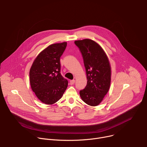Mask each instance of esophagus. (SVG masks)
I'll list each match as a JSON object with an SVG mask.
<instances>
[{"instance_id": "34e87169", "label": "esophagus", "mask_w": 147, "mask_h": 147, "mask_svg": "<svg viewBox=\"0 0 147 147\" xmlns=\"http://www.w3.org/2000/svg\"><path fill=\"white\" fill-rule=\"evenodd\" d=\"M74 83H75V80H70V85H73Z\"/></svg>"}]
</instances>
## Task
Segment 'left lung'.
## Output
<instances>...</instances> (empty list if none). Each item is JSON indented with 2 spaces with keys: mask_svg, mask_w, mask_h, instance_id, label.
Masks as SVG:
<instances>
[{
  "mask_svg": "<svg viewBox=\"0 0 147 147\" xmlns=\"http://www.w3.org/2000/svg\"><path fill=\"white\" fill-rule=\"evenodd\" d=\"M80 49L86 68L87 84L80 91L81 99L95 107L102 101L111 85V67L108 57L102 47L90 39L74 41Z\"/></svg>",
  "mask_w": 147,
  "mask_h": 147,
  "instance_id": "left-lung-1",
  "label": "left lung"
}]
</instances>
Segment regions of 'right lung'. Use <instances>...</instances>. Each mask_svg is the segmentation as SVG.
Instances as JSON below:
<instances>
[{
	"instance_id": "obj_1",
	"label": "right lung",
	"mask_w": 147,
	"mask_h": 147,
	"mask_svg": "<svg viewBox=\"0 0 147 147\" xmlns=\"http://www.w3.org/2000/svg\"><path fill=\"white\" fill-rule=\"evenodd\" d=\"M66 46V42L50 45L38 54L31 67V89L45 104L52 105L57 102L67 87V80L60 74V63Z\"/></svg>"
}]
</instances>
